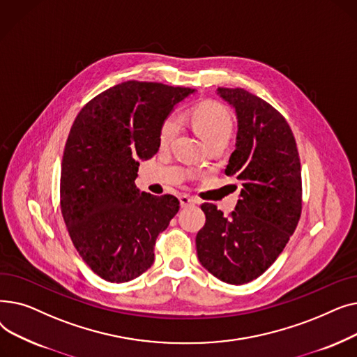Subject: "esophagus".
<instances>
[{
	"label": "esophagus",
	"instance_id": "esophagus-1",
	"mask_svg": "<svg viewBox=\"0 0 357 357\" xmlns=\"http://www.w3.org/2000/svg\"><path fill=\"white\" fill-rule=\"evenodd\" d=\"M179 201H181V207H182V208L190 207V205L197 204V199H195V198H192V197H190V195H185V194L179 197Z\"/></svg>",
	"mask_w": 357,
	"mask_h": 357
}]
</instances>
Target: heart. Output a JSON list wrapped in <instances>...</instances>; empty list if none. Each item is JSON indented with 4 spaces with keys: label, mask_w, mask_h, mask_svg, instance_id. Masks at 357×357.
Returning <instances> with one entry per match:
<instances>
[{
    "label": "heart",
    "mask_w": 357,
    "mask_h": 357,
    "mask_svg": "<svg viewBox=\"0 0 357 357\" xmlns=\"http://www.w3.org/2000/svg\"><path fill=\"white\" fill-rule=\"evenodd\" d=\"M190 121L195 133L207 146L217 140H229L233 131V119L230 112L217 102H204L195 107L190 114ZM178 130V117L169 116L160 127V144L171 143L176 136Z\"/></svg>",
    "instance_id": "b5f03b06"
}]
</instances>
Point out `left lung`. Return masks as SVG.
Listing matches in <instances>:
<instances>
[{
    "mask_svg": "<svg viewBox=\"0 0 357 357\" xmlns=\"http://www.w3.org/2000/svg\"><path fill=\"white\" fill-rule=\"evenodd\" d=\"M237 116L236 150L226 175L241 185L236 210L224 217L205 202L195 243L201 265L222 282L259 278L282 253L303 210L301 163L292 130L269 102L243 88H218ZM237 188V186H236Z\"/></svg>",
    "mask_w": 357,
    "mask_h": 357,
    "instance_id": "left-lung-1",
    "label": "left lung"
}]
</instances>
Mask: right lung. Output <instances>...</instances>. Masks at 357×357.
<instances>
[{"mask_svg":"<svg viewBox=\"0 0 357 357\" xmlns=\"http://www.w3.org/2000/svg\"><path fill=\"white\" fill-rule=\"evenodd\" d=\"M195 89L127 81L92 98L63 150L61 211L75 249L100 278L128 282L152 266L158 236L179 210L174 195L140 192L139 160L160 146V127Z\"/></svg>","mask_w":357,"mask_h":357,"instance_id":"add662e5","label":"right lung"}]
</instances>
